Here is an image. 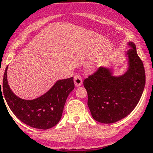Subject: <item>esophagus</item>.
Returning a JSON list of instances; mask_svg holds the SVG:
<instances>
[{
    "label": "esophagus",
    "mask_w": 153,
    "mask_h": 153,
    "mask_svg": "<svg viewBox=\"0 0 153 153\" xmlns=\"http://www.w3.org/2000/svg\"><path fill=\"white\" fill-rule=\"evenodd\" d=\"M74 83H75L76 86H80L83 83V79L80 76L76 75L74 76Z\"/></svg>",
    "instance_id": "obj_1"
}]
</instances>
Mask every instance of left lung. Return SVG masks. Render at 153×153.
I'll use <instances>...</instances> for the list:
<instances>
[{
    "label": "left lung",
    "mask_w": 153,
    "mask_h": 153,
    "mask_svg": "<svg viewBox=\"0 0 153 153\" xmlns=\"http://www.w3.org/2000/svg\"><path fill=\"white\" fill-rule=\"evenodd\" d=\"M124 55L126 70L115 75L113 67H101L93 75L84 79L87 91V105L92 117L102 123H113L127 117L135 109L145 88L146 74L143 63L132 42Z\"/></svg>",
    "instance_id": "1"
}]
</instances>
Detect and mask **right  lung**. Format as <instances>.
Segmentation results:
<instances>
[{"mask_svg": "<svg viewBox=\"0 0 153 153\" xmlns=\"http://www.w3.org/2000/svg\"><path fill=\"white\" fill-rule=\"evenodd\" d=\"M7 68L4 74L2 87L0 81V99L1 97L3 100L4 99L12 113L26 125L40 129H48L56 126L61 119L67 97L74 89V77L59 79L40 97L24 100L10 90L7 81Z\"/></svg>", "mask_w": 153, "mask_h": 153, "instance_id": "obj_1", "label": "right lung"}]
</instances>
